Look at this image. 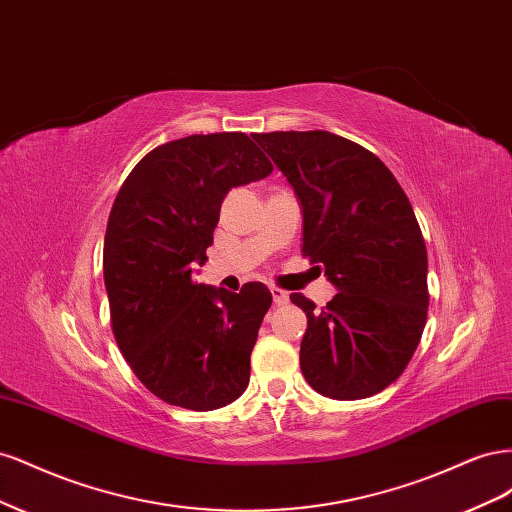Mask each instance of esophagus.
<instances>
[{
    "label": "esophagus",
    "mask_w": 512,
    "mask_h": 512,
    "mask_svg": "<svg viewBox=\"0 0 512 512\" xmlns=\"http://www.w3.org/2000/svg\"><path fill=\"white\" fill-rule=\"evenodd\" d=\"M271 294H273V303L275 305H286L290 301L288 292L282 290V288H277V286H271Z\"/></svg>",
    "instance_id": "34e87169"
}]
</instances>
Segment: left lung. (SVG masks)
<instances>
[{
    "mask_svg": "<svg viewBox=\"0 0 512 512\" xmlns=\"http://www.w3.org/2000/svg\"><path fill=\"white\" fill-rule=\"evenodd\" d=\"M303 213V256L339 290L307 316L301 371L331 399H365L404 374L427 320V247L406 192L380 158L324 130L256 134Z\"/></svg>",
    "mask_w": 512,
    "mask_h": 512,
    "instance_id": "1",
    "label": "left lung"
}]
</instances>
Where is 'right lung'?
<instances>
[{
  "label": "right lung",
  "instance_id": "1",
  "mask_svg": "<svg viewBox=\"0 0 512 512\" xmlns=\"http://www.w3.org/2000/svg\"><path fill=\"white\" fill-rule=\"evenodd\" d=\"M243 132L160 145L123 181L104 237V286L117 346L136 378L170 406H228L250 382L271 307L265 284L228 292L194 282L230 188L271 175Z\"/></svg>",
  "mask_w": 512,
  "mask_h": 512
}]
</instances>
